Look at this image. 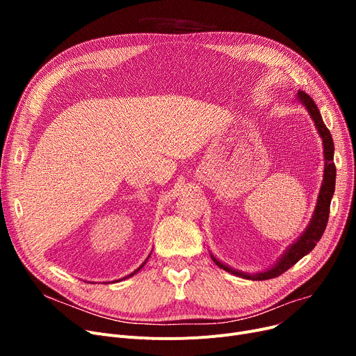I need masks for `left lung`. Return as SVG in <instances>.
<instances>
[{"mask_svg":"<svg viewBox=\"0 0 356 356\" xmlns=\"http://www.w3.org/2000/svg\"><path fill=\"white\" fill-rule=\"evenodd\" d=\"M297 102L302 104L306 111L309 112V115L312 118V121L314 122V127L317 129V134L322 138L323 143V157H325V170H323V180H322V186L319 191V196H317V202L316 207L312 215V219L309 222V225L306 227V229L302 232V235L298 236L296 241H293V244H290L287 247V250L283 252V255H280V258L275 261V263L259 273H245L241 270H235L232 267H229L228 264L222 263L220 259H218L212 252L211 257L213 259V263L222 268L225 270L236 277H242L247 280H252V282H261V280H270L274 277H278L280 274H283L284 271H287L290 267H293L297 261H300L305 255H307L314 247L317 242L321 241L326 225H327V219H329V208H330V200L333 197L334 193V183H336V167L333 163V154H334V145H333V140L332 136L329 133V129L326 128L321 111L317 108V105L314 104V101L305 93L303 90H298L296 93Z\"/></svg>","mask_w":356,"mask_h":356,"instance_id":"obj_1","label":"left lung"}]
</instances>
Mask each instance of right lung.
I'll use <instances>...</instances> for the list:
<instances>
[{"label":"right lung","instance_id":"right-lung-1","mask_svg":"<svg viewBox=\"0 0 356 356\" xmlns=\"http://www.w3.org/2000/svg\"><path fill=\"white\" fill-rule=\"evenodd\" d=\"M149 255H152V254H148V257H147V258H145V261H144V263H143V264H141V266H140V267H138V268H137V270H136V271H133V273H131V274H128V275H125V277H124V278H121V280H125V278H128V277H133V275H134V274H137V273H138V271H140V270H141V268H143V267H144V264H145V263H147V259H148V258H149ZM121 280H114V282H111V283H117V282H121ZM108 283H109V282H108ZM105 284H106V283H105Z\"/></svg>","mask_w":356,"mask_h":356}]
</instances>
